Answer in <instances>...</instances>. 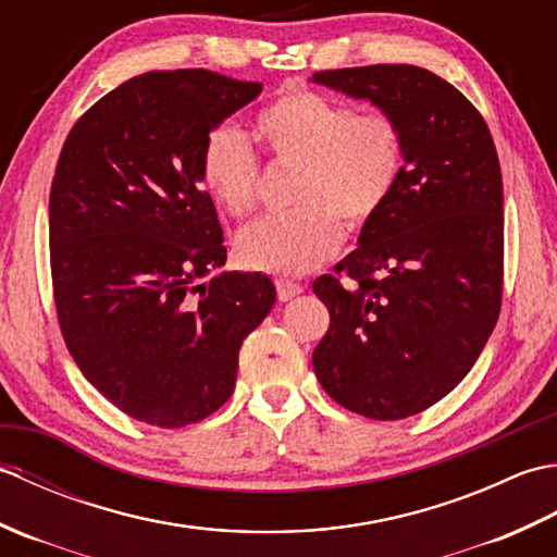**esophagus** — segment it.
<instances>
[{"mask_svg": "<svg viewBox=\"0 0 557 557\" xmlns=\"http://www.w3.org/2000/svg\"><path fill=\"white\" fill-rule=\"evenodd\" d=\"M275 287H277V297H280V301H289V299L297 297V294H301V292H304V287L299 285V282L282 280V277L275 282Z\"/></svg>", "mask_w": 557, "mask_h": 557, "instance_id": "1", "label": "esophagus"}]
</instances>
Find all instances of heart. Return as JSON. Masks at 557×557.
<instances>
[{
  "mask_svg": "<svg viewBox=\"0 0 557 557\" xmlns=\"http://www.w3.org/2000/svg\"><path fill=\"white\" fill-rule=\"evenodd\" d=\"M280 164H297L292 203L299 210L248 224L236 258L248 270L297 277L323 265L342 244V222L357 232L387 206L405 170V136L393 114L351 112L323 92L285 86L251 124ZM200 180L234 218L258 203V160L242 136L218 126L200 148Z\"/></svg>",
  "mask_w": 557,
  "mask_h": 557,
  "instance_id": "obj_1",
  "label": "heart"
}]
</instances>
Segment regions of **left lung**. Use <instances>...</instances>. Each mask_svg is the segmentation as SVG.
I'll return each instance as SVG.
<instances>
[{"label":"left lung","mask_w":557,"mask_h":557,"mask_svg":"<svg viewBox=\"0 0 557 557\" xmlns=\"http://www.w3.org/2000/svg\"><path fill=\"white\" fill-rule=\"evenodd\" d=\"M311 81L373 102L405 136L387 206L335 275L313 282L330 311L313 371L345 409L407 419L453 393L498 323V152L474 104L429 69L373 64L315 71Z\"/></svg>","instance_id":"obj_1"}]
</instances>
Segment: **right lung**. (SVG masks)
<instances>
[{
  "label": "right lung",
  "mask_w": 557,
  "mask_h": 557,
  "mask_svg": "<svg viewBox=\"0 0 557 557\" xmlns=\"http://www.w3.org/2000/svg\"><path fill=\"white\" fill-rule=\"evenodd\" d=\"M263 86L206 69L148 71L71 128L50 191L59 327L81 373L136 421H203L230 399L239 349L275 304L227 260L200 148Z\"/></svg>",
  "instance_id": "1"
}]
</instances>
